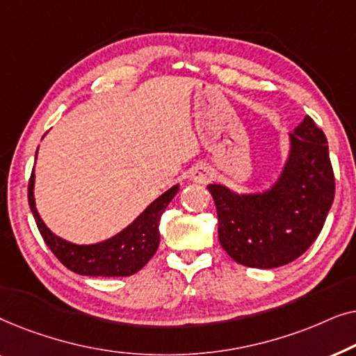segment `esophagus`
Segmentation results:
<instances>
[{"mask_svg": "<svg viewBox=\"0 0 356 356\" xmlns=\"http://www.w3.org/2000/svg\"><path fill=\"white\" fill-rule=\"evenodd\" d=\"M212 177V173H211V170H209L207 167H196L191 172V178H193V181H196V183H201V184H204V183H207L209 181V178Z\"/></svg>", "mask_w": 356, "mask_h": 356, "instance_id": "1", "label": "esophagus"}]
</instances>
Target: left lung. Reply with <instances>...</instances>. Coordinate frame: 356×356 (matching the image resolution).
Segmentation results:
<instances>
[{
	"mask_svg": "<svg viewBox=\"0 0 356 356\" xmlns=\"http://www.w3.org/2000/svg\"><path fill=\"white\" fill-rule=\"evenodd\" d=\"M217 207L218 240L238 264L274 269L300 257L323 230L335 179L327 139L311 116L290 134V154L270 189L236 194L209 184Z\"/></svg>",
	"mask_w": 356,
	"mask_h": 356,
	"instance_id": "obj_1",
	"label": "left lung"
}]
</instances>
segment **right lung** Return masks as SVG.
Segmentation results:
<instances>
[{
	"instance_id": "right-lung-1",
	"label": "right lung",
	"mask_w": 356,
	"mask_h": 356,
	"mask_svg": "<svg viewBox=\"0 0 356 356\" xmlns=\"http://www.w3.org/2000/svg\"><path fill=\"white\" fill-rule=\"evenodd\" d=\"M33 179L35 175L32 172L27 197L43 241L63 266L76 274L90 277H128L143 269L159 248L160 217L179 189L178 184L170 188L167 193L155 199L131 225L110 240L97 245H74L53 235L38 216L33 199Z\"/></svg>"
}]
</instances>
